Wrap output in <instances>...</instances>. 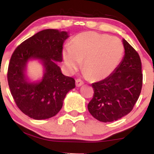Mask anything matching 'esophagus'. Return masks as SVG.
I'll use <instances>...</instances> for the list:
<instances>
[{
  "label": "esophagus",
  "mask_w": 154,
  "mask_h": 154,
  "mask_svg": "<svg viewBox=\"0 0 154 154\" xmlns=\"http://www.w3.org/2000/svg\"><path fill=\"white\" fill-rule=\"evenodd\" d=\"M76 86H77V88H79V87H80V86H82L83 84H84V82H82V80H81L80 79H76Z\"/></svg>",
  "instance_id": "esophagus-1"
}]
</instances>
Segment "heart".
Listing matches in <instances>:
<instances>
[{"label":"heart","instance_id":"b5f03b06","mask_svg":"<svg viewBox=\"0 0 154 154\" xmlns=\"http://www.w3.org/2000/svg\"><path fill=\"white\" fill-rule=\"evenodd\" d=\"M124 45L119 39L95 32L79 34L63 51V60L67 71L74 73L81 66L84 75L93 80L109 77L122 59Z\"/></svg>","mask_w":154,"mask_h":154}]
</instances>
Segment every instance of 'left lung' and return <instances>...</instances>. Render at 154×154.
Returning a JSON list of instances; mask_svg holds the SVG:
<instances>
[{
	"label": "left lung",
	"instance_id": "1",
	"mask_svg": "<svg viewBox=\"0 0 154 154\" xmlns=\"http://www.w3.org/2000/svg\"><path fill=\"white\" fill-rule=\"evenodd\" d=\"M125 56L111 75L92 84L94 94L88 105L93 117L103 122L121 119L133 109L143 85L141 61L138 54L125 39Z\"/></svg>",
	"mask_w": 154,
	"mask_h": 154
}]
</instances>
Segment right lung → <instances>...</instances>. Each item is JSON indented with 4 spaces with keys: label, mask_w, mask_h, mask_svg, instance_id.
<instances>
[{
    "label": "right lung",
    "mask_w": 154,
    "mask_h": 154,
    "mask_svg": "<svg viewBox=\"0 0 154 154\" xmlns=\"http://www.w3.org/2000/svg\"><path fill=\"white\" fill-rule=\"evenodd\" d=\"M67 32L47 29L24 40L15 49L8 69L11 93L21 111L34 119L53 117L62 108L69 91L75 88V80L63 75L57 62L62 61L63 44ZM38 60L44 66L41 80L31 81L26 75L27 63Z\"/></svg>",
    "instance_id": "add662e5"
}]
</instances>
